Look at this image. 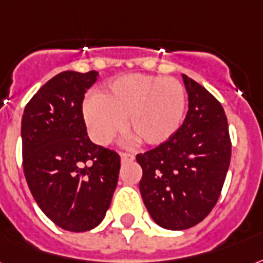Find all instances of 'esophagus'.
<instances>
[{"mask_svg": "<svg viewBox=\"0 0 263 263\" xmlns=\"http://www.w3.org/2000/svg\"><path fill=\"white\" fill-rule=\"evenodd\" d=\"M134 156L129 153H121V163H131V161H134Z\"/></svg>", "mask_w": 263, "mask_h": 263, "instance_id": "obj_1", "label": "esophagus"}]
</instances>
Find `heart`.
<instances>
[{
  "label": "heart",
  "instance_id": "b5f03b06",
  "mask_svg": "<svg viewBox=\"0 0 263 263\" xmlns=\"http://www.w3.org/2000/svg\"><path fill=\"white\" fill-rule=\"evenodd\" d=\"M186 93L174 78L129 74L114 80L83 106L84 121L92 140L107 145L127 129L143 145L165 143L182 125Z\"/></svg>",
  "mask_w": 263,
  "mask_h": 263
}]
</instances>
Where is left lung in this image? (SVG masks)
<instances>
[{
	"instance_id": "8db88e82",
	"label": "left lung",
	"mask_w": 263,
	"mask_h": 263,
	"mask_svg": "<svg viewBox=\"0 0 263 263\" xmlns=\"http://www.w3.org/2000/svg\"><path fill=\"white\" fill-rule=\"evenodd\" d=\"M182 80L189 99L183 124L165 143L136 156L145 207L168 230L193 228L211 212L232 154L223 107L192 78L182 74Z\"/></svg>"
}]
</instances>
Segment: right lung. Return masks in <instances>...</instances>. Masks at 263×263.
<instances>
[{
    "mask_svg": "<svg viewBox=\"0 0 263 263\" xmlns=\"http://www.w3.org/2000/svg\"><path fill=\"white\" fill-rule=\"evenodd\" d=\"M98 71H63L31 98L22 117L23 170L41 211L59 228L99 225L117 186L120 156L92 143L84 123V93Z\"/></svg>",
    "mask_w": 263,
    "mask_h": 263,
    "instance_id": "right-lung-1",
    "label": "right lung"
}]
</instances>
